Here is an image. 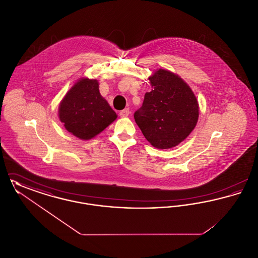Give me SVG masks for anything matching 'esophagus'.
Returning a JSON list of instances; mask_svg holds the SVG:
<instances>
[{
    "label": "esophagus",
    "instance_id": "obj_1",
    "mask_svg": "<svg viewBox=\"0 0 258 258\" xmlns=\"http://www.w3.org/2000/svg\"><path fill=\"white\" fill-rule=\"evenodd\" d=\"M130 115V109L128 108H125V109H123V110L120 111V116L121 117H127Z\"/></svg>",
    "mask_w": 258,
    "mask_h": 258
}]
</instances>
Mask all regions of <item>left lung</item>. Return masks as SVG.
<instances>
[{
	"label": "left lung",
	"instance_id": "left-lung-1",
	"mask_svg": "<svg viewBox=\"0 0 258 258\" xmlns=\"http://www.w3.org/2000/svg\"><path fill=\"white\" fill-rule=\"evenodd\" d=\"M152 91L145 94L135 120L148 141L158 149L180 144L197 125L199 106L184 80L160 69L149 77Z\"/></svg>",
	"mask_w": 258,
	"mask_h": 258
}]
</instances>
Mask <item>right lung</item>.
<instances>
[{
  "mask_svg": "<svg viewBox=\"0 0 258 258\" xmlns=\"http://www.w3.org/2000/svg\"><path fill=\"white\" fill-rule=\"evenodd\" d=\"M59 118L68 132L89 140L114 122L117 114L100 96L98 80L82 78L62 98Z\"/></svg>",
  "mask_w": 258,
  "mask_h": 258,
  "instance_id": "right-lung-1",
  "label": "right lung"
}]
</instances>
